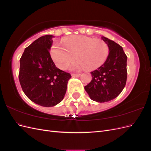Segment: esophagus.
I'll return each instance as SVG.
<instances>
[{"label": "esophagus", "mask_w": 151, "mask_h": 151, "mask_svg": "<svg viewBox=\"0 0 151 151\" xmlns=\"http://www.w3.org/2000/svg\"><path fill=\"white\" fill-rule=\"evenodd\" d=\"M81 74H72V76L74 77H79L81 76Z\"/></svg>", "instance_id": "34e87169"}]
</instances>
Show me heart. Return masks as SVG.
Returning <instances> with one entry per match:
<instances>
[{
	"mask_svg": "<svg viewBox=\"0 0 151 151\" xmlns=\"http://www.w3.org/2000/svg\"><path fill=\"white\" fill-rule=\"evenodd\" d=\"M63 47L53 44L50 55L55 65L60 69H66L75 57L77 60L71 65V69L94 70L104 64L109 55L108 44L100 39L83 35L68 36L63 41Z\"/></svg>",
	"mask_w": 151,
	"mask_h": 151,
	"instance_id": "b5f03b06",
	"label": "heart"
}]
</instances>
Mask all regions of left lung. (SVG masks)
Returning a JSON list of instances; mask_svg holds the SVG:
<instances>
[{"label":"left lung","instance_id":"left-lung-1","mask_svg":"<svg viewBox=\"0 0 151 151\" xmlns=\"http://www.w3.org/2000/svg\"><path fill=\"white\" fill-rule=\"evenodd\" d=\"M101 38L108 45L109 55L103 65L91 72L92 80L84 89L91 99L103 103L116 98L125 88L127 57L120 45L104 36Z\"/></svg>","mask_w":151,"mask_h":151}]
</instances>
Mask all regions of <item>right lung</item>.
<instances>
[{
  "instance_id": "right-lung-1",
  "label": "right lung",
  "mask_w": 151,
  "mask_h": 151,
  "mask_svg": "<svg viewBox=\"0 0 151 151\" xmlns=\"http://www.w3.org/2000/svg\"><path fill=\"white\" fill-rule=\"evenodd\" d=\"M52 35H45L26 47L20 58L19 79L22 91L31 101L45 107L61 102L70 74L58 68L49 50Z\"/></svg>"
}]
</instances>
